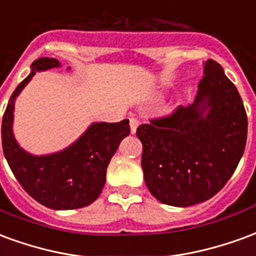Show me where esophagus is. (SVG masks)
<instances>
[{
  "instance_id": "1",
  "label": "esophagus",
  "mask_w": 256,
  "mask_h": 256,
  "mask_svg": "<svg viewBox=\"0 0 256 256\" xmlns=\"http://www.w3.org/2000/svg\"><path fill=\"white\" fill-rule=\"evenodd\" d=\"M140 120L137 118H130V130H132V133H136V130L138 128Z\"/></svg>"
}]
</instances>
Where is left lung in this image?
I'll list each match as a JSON object with an SVG mask.
<instances>
[{"label": "left lung", "instance_id": "1", "mask_svg": "<svg viewBox=\"0 0 256 256\" xmlns=\"http://www.w3.org/2000/svg\"><path fill=\"white\" fill-rule=\"evenodd\" d=\"M193 104L137 128L146 188L159 202L188 207L229 181L247 142V114L236 86L214 60L203 66Z\"/></svg>", "mask_w": 256, "mask_h": 256}]
</instances>
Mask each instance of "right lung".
Wrapping results in <instances>:
<instances>
[{"label":"right lung","mask_w":256,"mask_h":256,"mask_svg":"<svg viewBox=\"0 0 256 256\" xmlns=\"http://www.w3.org/2000/svg\"><path fill=\"white\" fill-rule=\"evenodd\" d=\"M54 67H60L56 58H41L32 62L28 76L10 96L1 128L4 155L16 180L38 203L53 210L80 208L100 196L106 167L120 141L130 134V126L128 119L118 123H92L74 144L50 155H31L20 148L12 128L14 100L36 71Z\"/></svg>","instance_id":"right-lung-1"}]
</instances>
